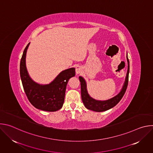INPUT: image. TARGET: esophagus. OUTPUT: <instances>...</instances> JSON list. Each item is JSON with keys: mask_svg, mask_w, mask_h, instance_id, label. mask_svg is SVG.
I'll return each mask as SVG.
<instances>
[{"mask_svg": "<svg viewBox=\"0 0 153 153\" xmlns=\"http://www.w3.org/2000/svg\"><path fill=\"white\" fill-rule=\"evenodd\" d=\"M82 70H83V68L81 66H77L76 67V73L77 74H80L82 71Z\"/></svg>", "mask_w": 153, "mask_h": 153, "instance_id": "obj_1", "label": "esophagus"}]
</instances>
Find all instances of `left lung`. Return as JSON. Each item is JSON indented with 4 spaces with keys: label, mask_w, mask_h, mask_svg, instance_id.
Wrapping results in <instances>:
<instances>
[{
    "label": "left lung",
    "mask_w": 153,
    "mask_h": 153,
    "mask_svg": "<svg viewBox=\"0 0 153 153\" xmlns=\"http://www.w3.org/2000/svg\"><path fill=\"white\" fill-rule=\"evenodd\" d=\"M127 60L128 63V71L126 74V77L125 79V82L124 83L123 86L121 91L117 94L116 96L113 97L112 99H109L105 101H98L91 98L87 93L86 82L83 77H79V80L80 82V86H81V96L82 102L85 105V106L88 109V110H93L96 112H102L104 111H106L109 109H110L114 106H116L122 99L125 91L126 90L128 83V77H129V62L128 58L127 57Z\"/></svg>",
    "instance_id": "obj_1"
}]
</instances>
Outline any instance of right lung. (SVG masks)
<instances>
[{
	"mask_svg": "<svg viewBox=\"0 0 153 153\" xmlns=\"http://www.w3.org/2000/svg\"><path fill=\"white\" fill-rule=\"evenodd\" d=\"M30 43L25 47L20 63V74L24 90L30 103L36 108L47 111H56L62 107L68 80L75 76V68L62 71L49 85H41L30 77L25 57Z\"/></svg>",
	"mask_w": 153,
	"mask_h": 153,
	"instance_id": "right-lung-1",
	"label": "right lung"
}]
</instances>
